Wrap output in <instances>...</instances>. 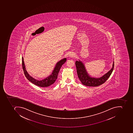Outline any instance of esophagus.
<instances>
[{"mask_svg": "<svg viewBox=\"0 0 133 133\" xmlns=\"http://www.w3.org/2000/svg\"><path fill=\"white\" fill-rule=\"evenodd\" d=\"M75 56V55H74V54H70L69 55V57H74Z\"/></svg>", "mask_w": 133, "mask_h": 133, "instance_id": "1", "label": "esophagus"}]
</instances>
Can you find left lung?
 <instances>
[{
  "instance_id": "8db88e82",
  "label": "left lung",
  "mask_w": 133,
  "mask_h": 133,
  "mask_svg": "<svg viewBox=\"0 0 133 133\" xmlns=\"http://www.w3.org/2000/svg\"><path fill=\"white\" fill-rule=\"evenodd\" d=\"M75 64L78 76L81 83L83 85L91 87H96L105 83L111 75L114 68V61H113L112 68L110 70L101 77L96 78L91 77L88 73L82 61L80 60L76 61Z\"/></svg>"
}]
</instances>
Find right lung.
I'll list each match as a JSON object with an SVG mask.
<instances>
[{
	"instance_id": "add662e5",
	"label": "right lung",
	"mask_w": 133,
	"mask_h": 133,
	"mask_svg": "<svg viewBox=\"0 0 133 133\" xmlns=\"http://www.w3.org/2000/svg\"><path fill=\"white\" fill-rule=\"evenodd\" d=\"M66 60L67 59L65 58L58 61L57 64H56L55 66L51 75L47 77L46 78L42 79V80H38L29 75L25 69L23 57L22 58V65L25 75L30 82L39 87L49 88L54 85L57 78L58 75L61 68L62 65L66 62Z\"/></svg>"
}]
</instances>
